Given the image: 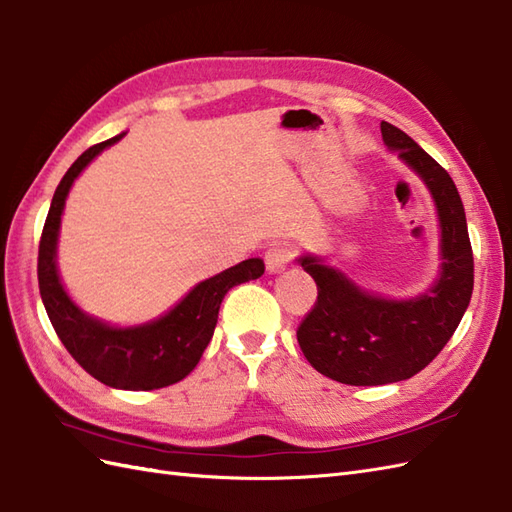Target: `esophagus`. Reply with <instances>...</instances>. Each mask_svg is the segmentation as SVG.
<instances>
[{"mask_svg":"<svg viewBox=\"0 0 512 512\" xmlns=\"http://www.w3.org/2000/svg\"><path fill=\"white\" fill-rule=\"evenodd\" d=\"M291 260H293V247L289 243H274L265 252V265L271 274L285 269Z\"/></svg>","mask_w":512,"mask_h":512,"instance_id":"esophagus-1","label":"esophagus"}]
</instances>
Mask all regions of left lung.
<instances>
[{"mask_svg":"<svg viewBox=\"0 0 512 512\" xmlns=\"http://www.w3.org/2000/svg\"><path fill=\"white\" fill-rule=\"evenodd\" d=\"M381 135L434 195L442 271L429 293L399 302L361 291L317 256L300 258L302 269L315 280L317 300L298 326V344L317 372L346 385H385L414 377L456 333L473 293V249L456 184L394 124L381 122Z\"/></svg>","mask_w":512,"mask_h":512,"instance_id":"8db88e82","label":"left lung"}]
</instances>
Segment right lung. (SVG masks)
<instances>
[{"mask_svg":"<svg viewBox=\"0 0 512 512\" xmlns=\"http://www.w3.org/2000/svg\"><path fill=\"white\" fill-rule=\"evenodd\" d=\"M122 135L89 146L56 186L39 241L37 276L41 300L54 331L78 366L109 388L146 392L173 385L195 370L212 339L225 293L241 282L263 276L265 265L260 258H247L203 280L173 311L144 326L111 328L78 309L67 298L56 274V236L65 197L81 170Z\"/></svg>","mask_w":512,"mask_h":512,"instance_id":"add662e5","label":"right lung"}]
</instances>
